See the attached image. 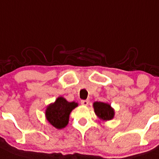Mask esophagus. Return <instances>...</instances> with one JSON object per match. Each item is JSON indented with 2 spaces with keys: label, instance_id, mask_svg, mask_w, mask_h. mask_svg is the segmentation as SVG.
Instances as JSON below:
<instances>
[{
  "label": "esophagus",
  "instance_id": "1",
  "mask_svg": "<svg viewBox=\"0 0 159 159\" xmlns=\"http://www.w3.org/2000/svg\"><path fill=\"white\" fill-rule=\"evenodd\" d=\"M88 104H89L88 100H83V101H81V105L87 106V105H88Z\"/></svg>",
  "mask_w": 159,
  "mask_h": 159
}]
</instances>
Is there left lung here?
Here are the masks:
<instances>
[{
	"mask_svg": "<svg viewBox=\"0 0 159 159\" xmlns=\"http://www.w3.org/2000/svg\"><path fill=\"white\" fill-rule=\"evenodd\" d=\"M93 108L97 116L102 120H111L114 117V109L108 104L96 101L93 103Z\"/></svg>",
	"mask_w": 159,
	"mask_h": 159,
	"instance_id": "1",
	"label": "left lung"
}]
</instances>
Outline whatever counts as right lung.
Returning a JSON list of instances; mask_svg holds the SVG:
<instances>
[{"label":"right lung","mask_w":159,"mask_h":159,"mask_svg":"<svg viewBox=\"0 0 159 159\" xmlns=\"http://www.w3.org/2000/svg\"><path fill=\"white\" fill-rule=\"evenodd\" d=\"M77 103L68 102L65 98H58L46 110V118L48 122L57 129H62L69 122V114L77 106Z\"/></svg>","instance_id":"right-lung-1"}]
</instances>
